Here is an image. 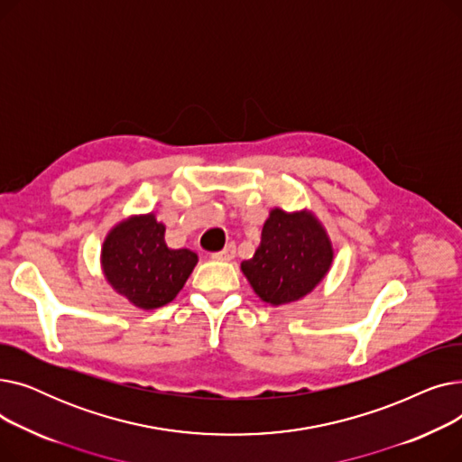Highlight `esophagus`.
<instances>
[{
  "label": "esophagus",
  "mask_w": 462,
  "mask_h": 462,
  "mask_svg": "<svg viewBox=\"0 0 462 462\" xmlns=\"http://www.w3.org/2000/svg\"><path fill=\"white\" fill-rule=\"evenodd\" d=\"M234 253H236V245H234V244H228L223 251L211 253V258H213V260H232V258H234Z\"/></svg>",
  "instance_id": "esophagus-1"
}]
</instances>
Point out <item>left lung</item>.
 Here are the masks:
<instances>
[{
    "label": "left lung",
    "mask_w": 462,
    "mask_h": 462,
    "mask_svg": "<svg viewBox=\"0 0 462 462\" xmlns=\"http://www.w3.org/2000/svg\"><path fill=\"white\" fill-rule=\"evenodd\" d=\"M331 260V244L317 218L273 209L262 228L258 249L251 260L241 262V270L265 303L282 305L309 294Z\"/></svg>",
    "instance_id": "1"
}]
</instances>
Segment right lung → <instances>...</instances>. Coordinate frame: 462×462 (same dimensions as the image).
<instances>
[{
    "mask_svg": "<svg viewBox=\"0 0 462 462\" xmlns=\"http://www.w3.org/2000/svg\"><path fill=\"white\" fill-rule=\"evenodd\" d=\"M197 262L199 256L189 249L166 247L164 225L152 213L117 225L103 245L106 279L142 309L172 301Z\"/></svg>",
    "mask_w": 462,
    "mask_h": 462,
    "instance_id": "add662e5",
    "label": "right lung"
}]
</instances>
